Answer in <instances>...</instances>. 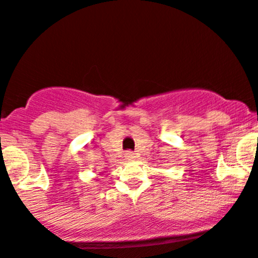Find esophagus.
I'll return each mask as SVG.
<instances>
[{
  "instance_id": "1",
  "label": "esophagus",
  "mask_w": 258,
  "mask_h": 258,
  "mask_svg": "<svg viewBox=\"0 0 258 258\" xmlns=\"http://www.w3.org/2000/svg\"><path fill=\"white\" fill-rule=\"evenodd\" d=\"M124 157H126V159H127V160H134V159H135V153H132V152H127V153H126V155H124Z\"/></svg>"
}]
</instances>
